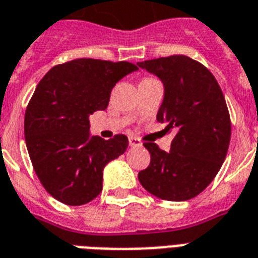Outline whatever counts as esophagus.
Returning <instances> with one entry per match:
<instances>
[{"mask_svg": "<svg viewBox=\"0 0 258 258\" xmlns=\"http://www.w3.org/2000/svg\"><path fill=\"white\" fill-rule=\"evenodd\" d=\"M128 144L131 148H135V146H142V142H141L138 138H135V137H131V138L128 139Z\"/></svg>", "mask_w": 258, "mask_h": 258, "instance_id": "esophagus-1", "label": "esophagus"}]
</instances>
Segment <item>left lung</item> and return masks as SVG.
Segmentation results:
<instances>
[{
    "label": "left lung",
    "mask_w": 258,
    "mask_h": 258,
    "mask_svg": "<svg viewBox=\"0 0 258 258\" xmlns=\"http://www.w3.org/2000/svg\"><path fill=\"white\" fill-rule=\"evenodd\" d=\"M138 66L163 81L157 121L177 131L168 153L145 142L150 164L138 173L139 182L165 201L191 200L209 186L227 156L231 120L223 91L207 67L183 54Z\"/></svg>",
    "instance_id": "left-lung-1"
}]
</instances>
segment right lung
<instances>
[{
	"instance_id": "obj_1",
	"label": "right lung",
	"mask_w": 258,
	"mask_h": 258,
	"mask_svg": "<svg viewBox=\"0 0 258 258\" xmlns=\"http://www.w3.org/2000/svg\"><path fill=\"white\" fill-rule=\"evenodd\" d=\"M137 70L128 61L76 58L53 67L38 83L24 137L39 182L57 201L78 207L101 192L105 165L125 152L128 139L90 138L89 116L106 109L114 85Z\"/></svg>"
}]
</instances>
